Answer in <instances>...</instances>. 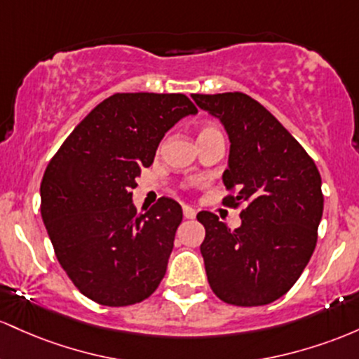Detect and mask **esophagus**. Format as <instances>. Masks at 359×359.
<instances>
[{
    "mask_svg": "<svg viewBox=\"0 0 359 359\" xmlns=\"http://www.w3.org/2000/svg\"><path fill=\"white\" fill-rule=\"evenodd\" d=\"M183 213H184V217H187V219H195V217H196V210H195V208H191L190 205H183Z\"/></svg>",
    "mask_w": 359,
    "mask_h": 359,
    "instance_id": "obj_1",
    "label": "esophagus"
}]
</instances>
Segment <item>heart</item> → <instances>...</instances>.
I'll return each mask as SVG.
<instances>
[{
    "mask_svg": "<svg viewBox=\"0 0 359 359\" xmlns=\"http://www.w3.org/2000/svg\"><path fill=\"white\" fill-rule=\"evenodd\" d=\"M210 130H217V128H213V127H205L201 132H210ZM201 132H200V134H201Z\"/></svg>",
    "mask_w": 359,
    "mask_h": 359,
    "instance_id": "obj_1",
    "label": "heart"
}]
</instances>
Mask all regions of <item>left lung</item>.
I'll use <instances>...</instances> for the list:
<instances>
[{
	"label": "left lung",
	"instance_id": "obj_1",
	"mask_svg": "<svg viewBox=\"0 0 359 359\" xmlns=\"http://www.w3.org/2000/svg\"><path fill=\"white\" fill-rule=\"evenodd\" d=\"M222 122L231 142L222 180L236 196L241 225L231 229L210 212L200 245L208 283L225 304L257 307L283 297L299 280L317 244L324 196L316 163L266 108L244 93L191 95Z\"/></svg>",
	"mask_w": 359,
	"mask_h": 359
}]
</instances>
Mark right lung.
I'll return each mask as SVG.
<instances>
[{
    "mask_svg": "<svg viewBox=\"0 0 359 359\" xmlns=\"http://www.w3.org/2000/svg\"><path fill=\"white\" fill-rule=\"evenodd\" d=\"M195 114L181 93H116L84 116L43 172L40 213L55 256L96 304H139L166 275L181 205L161 196L137 213L132 190L164 134Z\"/></svg>",
    "mask_w": 359,
    "mask_h": 359,
    "instance_id": "1",
    "label": "right lung"
}]
</instances>
